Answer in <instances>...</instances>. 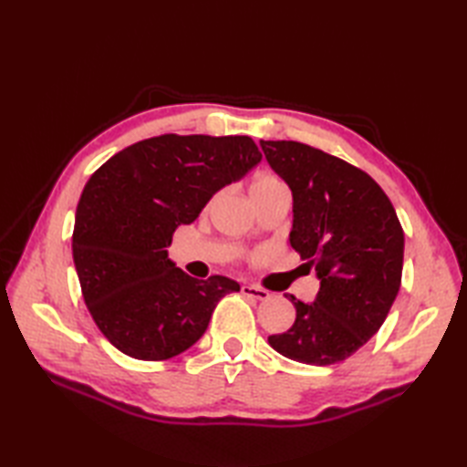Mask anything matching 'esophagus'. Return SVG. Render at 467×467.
<instances>
[{"instance_id": "1", "label": "esophagus", "mask_w": 467, "mask_h": 467, "mask_svg": "<svg viewBox=\"0 0 467 467\" xmlns=\"http://www.w3.org/2000/svg\"><path fill=\"white\" fill-rule=\"evenodd\" d=\"M241 293L244 296H253V299H259V301H266L271 296L269 291L261 289V286H254V285H243L241 286Z\"/></svg>"}]
</instances>
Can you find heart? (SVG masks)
I'll list each match as a JSON object with an SVG mask.
<instances>
[{"instance_id":"1","label":"heart","mask_w":467,"mask_h":467,"mask_svg":"<svg viewBox=\"0 0 467 467\" xmlns=\"http://www.w3.org/2000/svg\"><path fill=\"white\" fill-rule=\"evenodd\" d=\"M276 184H281L279 181H276L275 176H271V174H259L253 181V184H251V192H256V191H263V188H269V186H276Z\"/></svg>"}]
</instances>
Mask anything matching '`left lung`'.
<instances>
[{
  "mask_svg": "<svg viewBox=\"0 0 467 467\" xmlns=\"http://www.w3.org/2000/svg\"><path fill=\"white\" fill-rule=\"evenodd\" d=\"M266 162L293 192L289 243L315 269L319 291L269 345L293 361L333 365L379 331L401 286L403 228L369 174L291 140H261Z\"/></svg>",
  "mask_w": 467,
  "mask_h": 467,
  "instance_id": "left-lung-1",
  "label": "left lung"
}]
</instances>
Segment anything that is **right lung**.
I'll return each mask as SVG.
<instances>
[{
	"instance_id": "1",
	"label": "right lung",
	"mask_w": 467,
	"mask_h": 467,
	"mask_svg": "<svg viewBox=\"0 0 467 467\" xmlns=\"http://www.w3.org/2000/svg\"><path fill=\"white\" fill-rule=\"evenodd\" d=\"M261 158L249 136L164 134L124 148L90 176L72 254L88 311L116 349L142 361L181 355L204 335L218 301L241 291L223 275H186L166 246Z\"/></svg>"
}]
</instances>
